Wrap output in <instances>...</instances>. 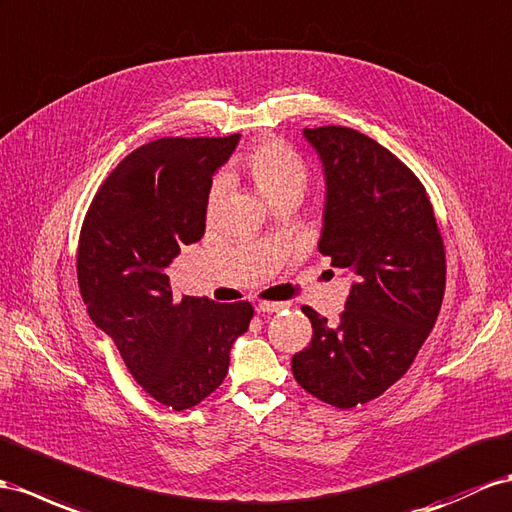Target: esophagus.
<instances>
[{"label": "esophagus", "mask_w": 512, "mask_h": 512, "mask_svg": "<svg viewBox=\"0 0 512 512\" xmlns=\"http://www.w3.org/2000/svg\"><path fill=\"white\" fill-rule=\"evenodd\" d=\"M285 307V303H257V313H277Z\"/></svg>", "instance_id": "1"}]
</instances>
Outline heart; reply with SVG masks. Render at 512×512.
I'll list each match as a JSON object with an SVG mask.
<instances>
[{
    "label": "heart",
    "mask_w": 512,
    "mask_h": 512,
    "mask_svg": "<svg viewBox=\"0 0 512 512\" xmlns=\"http://www.w3.org/2000/svg\"><path fill=\"white\" fill-rule=\"evenodd\" d=\"M246 173L264 199L274 205L285 196H303L309 183L305 162L281 140H266L246 155ZM229 188L227 177H216L207 194V209L216 212Z\"/></svg>",
    "instance_id": "b5f03b06"
}]
</instances>
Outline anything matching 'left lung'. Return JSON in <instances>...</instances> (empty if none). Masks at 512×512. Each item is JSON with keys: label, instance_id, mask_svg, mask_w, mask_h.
I'll list each match as a JSON object with an SVG mask.
<instances>
[{"label": "left lung", "instance_id": "obj_1", "mask_svg": "<svg viewBox=\"0 0 512 512\" xmlns=\"http://www.w3.org/2000/svg\"><path fill=\"white\" fill-rule=\"evenodd\" d=\"M303 134L326 181L318 248L357 277L335 326L303 307L313 337L292 372L311 396L352 409L411 368L439 316L445 251L422 181L383 144L342 125Z\"/></svg>", "mask_w": 512, "mask_h": 512}]
</instances>
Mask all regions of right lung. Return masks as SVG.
Here are the masks:
<instances>
[{
    "instance_id": "obj_1",
    "label": "right lung",
    "mask_w": 512,
    "mask_h": 512,
    "mask_svg": "<svg viewBox=\"0 0 512 512\" xmlns=\"http://www.w3.org/2000/svg\"><path fill=\"white\" fill-rule=\"evenodd\" d=\"M240 136L160 138L131 151L101 183L77 246V283L90 320L112 337L136 383L175 411L225 381L248 331L251 303H214L170 290L166 268L205 233L207 194Z\"/></svg>"
}]
</instances>
